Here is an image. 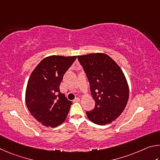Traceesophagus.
I'll return each mask as SVG.
<instances>
[{
  "mask_svg": "<svg viewBox=\"0 0 160 160\" xmlns=\"http://www.w3.org/2000/svg\"><path fill=\"white\" fill-rule=\"evenodd\" d=\"M79 101H80L79 98H76L74 100V102H79Z\"/></svg>",
  "mask_w": 160,
  "mask_h": 160,
  "instance_id": "obj_1",
  "label": "esophagus"
}]
</instances>
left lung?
<instances>
[{
	"label": "left lung",
	"instance_id": "8db88e82",
	"mask_svg": "<svg viewBox=\"0 0 160 160\" xmlns=\"http://www.w3.org/2000/svg\"><path fill=\"white\" fill-rule=\"evenodd\" d=\"M87 76L95 108L86 112L90 121L98 125L110 124L127 106L129 88L124 72L110 56L102 52L78 55Z\"/></svg>",
	"mask_w": 160,
	"mask_h": 160
}]
</instances>
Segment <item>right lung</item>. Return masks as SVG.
<instances>
[{
	"instance_id": "add662e5",
	"label": "right lung",
	"mask_w": 160,
	"mask_h": 160,
	"mask_svg": "<svg viewBox=\"0 0 160 160\" xmlns=\"http://www.w3.org/2000/svg\"><path fill=\"white\" fill-rule=\"evenodd\" d=\"M77 56L50 55L43 59L28 80L25 101L32 115L48 127L64 122L72 102L60 93V84Z\"/></svg>"
}]
</instances>
